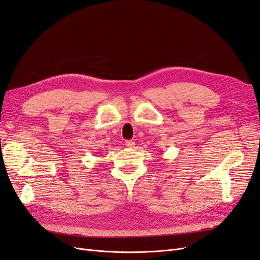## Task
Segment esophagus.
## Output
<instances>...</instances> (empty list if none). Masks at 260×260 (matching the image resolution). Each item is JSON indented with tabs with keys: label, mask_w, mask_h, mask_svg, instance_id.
Returning a JSON list of instances; mask_svg holds the SVG:
<instances>
[{
	"label": "esophagus",
	"mask_w": 260,
	"mask_h": 260,
	"mask_svg": "<svg viewBox=\"0 0 260 260\" xmlns=\"http://www.w3.org/2000/svg\"><path fill=\"white\" fill-rule=\"evenodd\" d=\"M125 146L129 148H132L133 146H135V142H133V141H125Z\"/></svg>",
	"instance_id": "esophagus-1"
}]
</instances>
